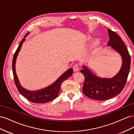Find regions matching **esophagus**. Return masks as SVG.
<instances>
[{"mask_svg":"<svg viewBox=\"0 0 134 134\" xmlns=\"http://www.w3.org/2000/svg\"><path fill=\"white\" fill-rule=\"evenodd\" d=\"M73 70L74 71H78L79 70V66L78 65H74L73 66Z\"/></svg>","mask_w":134,"mask_h":134,"instance_id":"1","label":"esophagus"}]
</instances>
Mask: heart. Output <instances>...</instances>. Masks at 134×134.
Listing matches in <instances>:
<instances>
[{"label": "heart", "instance_id": "heart-1", "mask_svg": "<svg viewBox=\"0 0 134 134\" xmlns=\"http://www.w3.org/2000/svg\"><path fill=\"white\" fill-rule=\"evenodd\" d=\"M91 36H88V37H87V40H90V39H91ZM98 42V39H96V41H95V43H97Z\"/></svg>", "mask_w": 134, "mask_h": 134}]
</instances>
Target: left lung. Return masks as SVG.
Here are the masks:
<instances>
[{
  "label": "left lung",
  "instance_id": "left-lung-1",
  "mask_svg": "<svg viewBox=\"0 0 134 134\" xmlns=\"http://www.w3.org/2000/svg\"><path fill=\"white\" fill-rule=\"evenodd\" d=\"M108 32L109 40L107 45L121 55L122 59V66L118 73L111 78H100L87 66H82L83 69L80 72L85 77L83 92L93 99L104 100L120 94L126 83L130 68V56L122 39L111 30L108 29Z\"/></svg>",
  "mask_w": 134,
  "mask_h": 134
}]
</instances>
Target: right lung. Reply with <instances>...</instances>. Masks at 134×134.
Instances as JSON below:
<instances>
[{
  "instance_id": "1",
  "label": "right lung",
  "mask_w": 134,
  "mask_h": 134,
  "mask_svg": "<svg viewBox=\"0 0 134 134\" xmlns=\"http://www.w3.org/2000/svg\"><path fill=\"white\" fill-rule=\"evenodd\" d=\"M28 33H27L24 38L20 42L19 46L16 50L13 56V62H12V68H13V73L14 76V82L15 86L19 92L30 102L35 103H44L50 102L57 98L60 90L62 83L66 80L73 73L72 68H70L61 75L55 82L50 85L46 88L37 91H31L24 88L19 83L18 76L15 71V63L19 52L21 50L23 42L25 41L26 37Z\"/></svg>"
}]
</instances>
